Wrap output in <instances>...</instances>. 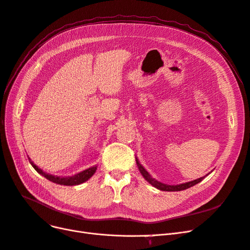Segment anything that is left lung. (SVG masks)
I'll return each mask as SVG.
<instances>
[{"instance_id":"1","label":"left lung","mask_w":250,"mask_h":250,"mask_svg":"<svg viewBox=\"0 0 250 250\" xmlns=\"http://www.w3.org/2000/svg\"><path fill=\"white\" fill-rule=\"evenodd\" d=\"M136 162H137V166H138V168L141 172V175H142L144 177V179L149 183L151 184L152 186L155 187L156 189L158 190H161V191H182V190H186L190 187H193L194 185H196V184L200 183L206 176L204 177H201L197 180H194V181H191V182H187V183H183V184H178V185H167V184H164L161 183L157 180H155L154 178H152L150 173L143 167V166L140 164L138 158L136 157Z\"/></svg>"}]
</instances>
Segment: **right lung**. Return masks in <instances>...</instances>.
<instances>
[{"label":"right lung","mask_w":250,"mask_h":250,"mask_svg":"<svg viewBox=\"0 0 250 250\" xmlns=\"http://www.w3.org/2000/svg\"><path fill=\"white\" fill-rule=\"evenodd\" d=\"M29 159V162L30 165L32 166V167H34L40 175H42V177H45L47 180L55 183V184H58V185H63V186H77V185H80V184H83L84 182L88 181L94 173L96 172V169H97V166H94V167H91L89 168H86L83 171H80L78 173H75V175L71 176V177H58V176H54V175H50V173H47L46 171H44L42 169H41L40 167H38L34 162H32Z\"/></svg>","instance_id":"right-lung-1"}]
</instances>
